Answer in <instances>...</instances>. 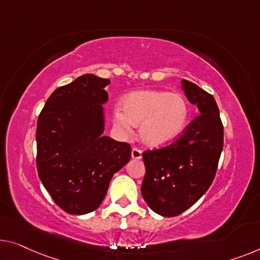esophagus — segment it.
I'll return each instance as SVG.
<instances>
[{"instance_id":"esophagus-1","label":"esophagus","mask_w":260,"mask_h":260,"mask_svg":"<svg viewBox=\"0 0 260 260\" xmlns=\"http://www.w3.org/2000/svg\"><path fill=\"white\" fill-rule=\"evenodd\" d=\"M142 157V152L139 148H134L132 149V158H134V160H140Z\"/></svg>"}]
</instances>
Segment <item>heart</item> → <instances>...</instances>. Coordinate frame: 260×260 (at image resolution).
<instances>
[{
    "instance_id": "b5f03b06",
    "label": "heart",
    "mask_w": 260,
    "mask_h": 260,
    "mask_svg": "<svg viewBox=\"0 0 260 260\" xmlns=\"http://www.w3.org/2000/svg\"><path fill=\"white\" fill-rule=\"evenodd\" d=\"M115 107V126L125 135L133 133V126H140L141 141L150 148H161L176 141L189 119V107L179 93L167 91H137Z\"/></svg>"
}]
</instances>
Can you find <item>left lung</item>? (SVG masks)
Returning <instances> with one entry per match:
<instances>
[{
    "mask_svg": "<svg viewBox=\"0 0 260 260\" xmlns=\"http://www.w3.org/2000/svg\"><path fill=\"white\" fill-rule=\"evenodd\" d=\"M182 90L200 115L172 145L142 154V197L164 217L182 214L207 192L223 149V125L214 96L185 79Z\"/></svg>",
    "mask_w": 260,
    "mask_h": 260,
    "instance_id": "1",
    "label": "left lung"
}]
</instances>
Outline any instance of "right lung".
<instances>
[{
  "label": "right lung",
  "mask_w": 260,
  "mask_h": 260,
  "mask_svg": "<svg viewBox=\"0 0 260 260\" xmlns=\"http://www.w3.org/2000/svg\"><path fill=\"white\" fill-rule=\"evenodd\" d=\"M111 83L86 73L56 88L37 121V170L58 207L71 215L94 211L112 177L131 158V146L104 135Z\"/></svg>",
  "instance_id": "right-lung-1"
}]
</instances>
